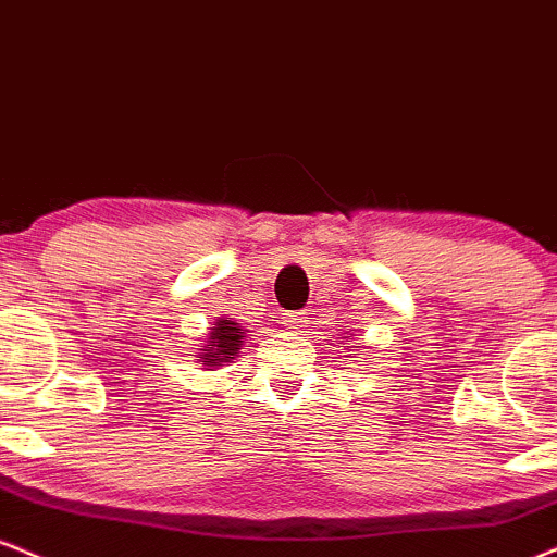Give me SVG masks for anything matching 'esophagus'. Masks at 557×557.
<instances>
[{"label": "esophagus", "mask_w": 557, "mask_h": 557, "mask_svg": "<svg viewBox=\"0 0 557 557\" xmlns=\"http://www.w3.org/2000/svg\"><path fill=\"white\" fill-rule=\"evenodd\" d=\"M306 321H308V317L304 311H287V313H283V324H285V330L287 332H300L306 326Z\"/></svg>", "instance_id": "34e87169"}]
</instances>
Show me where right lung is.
Wrapping results in <instances>:
<instances>
[{
  "mask_svg": "<svg viewBox=\"0 0 557 557\" xmlns=\"http://www.w3.org/2000/svg\"><path fill=\"white\" fill-rule=\"evenodd\" d=\"M207 350L199 363L202 366H220L231 363V355L240 350V343H244V330H238L236 321L220 319L218 324L212 326L210 339H207Z\"/></svg>",
  "mask_w": 557,
  "mask_h": 557,
  "instance_id": "1",
  "label": "right lung"
}]
</instances>
